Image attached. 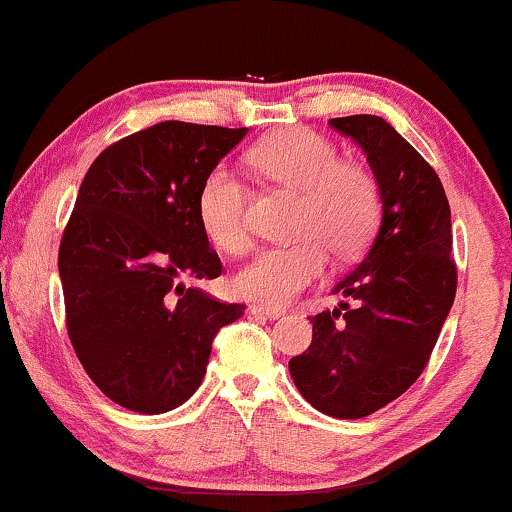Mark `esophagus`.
I'll use <instances>...</instances> for the list:
<instances>
[{"instance_id":"1","label":"esophagus","mask_w":512,"mask_h":512,"mask_svg":"<svg viewBox=\"0 0 512 512\" xmlns=\"http://www.w3.org/2000/svg\"><path fill=\"white\" fill-rule=\"evenodd\" d=\"M250 312H252V315H262V317L276 319V317H281L286 310H283V307H272V305H252Z\"/></svg>"}]
</instances>
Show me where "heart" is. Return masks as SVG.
I'll use <instances>...</instances> for the list:
<instances>
[{"instance_id": "obj_1", "label": "heart", "mask_w": 512, "mask_h": 512, "mask_svg": "<svg viewBox=\"0 0 512 512\" xmlns=\"http://www.w3.org/2000/svg\"><path fill=\"white\" fill-rule=\"evenodd\" d=\"M250 164L269 183L300 195L293 231L303 236L264 248L233 276L243 298L291 303L324 274L326 247L338 260H350L377 236L384 212L379 178L362 162L338 159L324 135L286 128L252 147ZM197 221L217 250L240 255L250 248V190L229 166H214L202 181Z\"/></svg>"}]
</instances>
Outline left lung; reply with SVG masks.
Instances as JSON below:
<instances>
[{
  "label": "left lung",
  "mask_w": 512,
  "mask_h": 512,
  "mask_svg": "<svg viewBox=\"0 0 512 512\" xmlns=\"http://www.w3.org/2000/svg\"><path fill=\"white\" fill-rule=\"evenodd\" d=\"M365 150L384 197L372 248L312 315V343L288 369L307 403L338 420L372 415L415 384L455 300L451 207L436 171L381 116L331 119Z\"/></svg>",
  "instance_id": "1"
}]
</instances>
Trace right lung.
Returning <instances> with one entry per match:
<instances>
[{"instance_id": "1", "label": "right lung", "mask_w": 512, "mask_h": 512, "mask_svg": "<svg viewBox=\"0 0 512 512\" xmlns=\"http://www.w3.org/2000/svg\"><path fill=\"white\" fill-rule=\"evenodd\" d=\"M248 128L162 121L100 152L59 245L66 331L97 389L159 415L200 386L221 326L245 305L197 281L221 276L197 190Z\"/></svg>"}]
</instances>
